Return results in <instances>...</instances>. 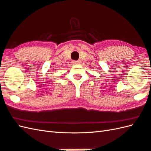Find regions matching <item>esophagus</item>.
I'll list each match as a JSON object with an SVG mask.
<instances>
[{
  "label": "esophagus",
  "mask_w": 151,
  "mask_h": 151,
  "mask_svg": "<svg viewBox=\"0 0 151 151\" xmlns=\"http://www.w3.org/2000/svg\"><path fill=\"white\" fill-rule=\"evenodd\" d=\"M73 64H76V65H78V64L81 63V61L77 60V61H73Z\"/></svg>",
  "instance_id": "34e87169"
}]
</instances>
